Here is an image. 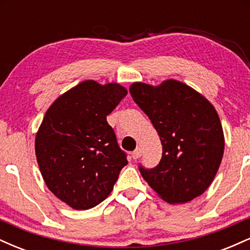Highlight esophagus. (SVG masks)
<instances>
[{
  "label": "esophagus",
  "mask_w": 250,
  "mask_h": 250,
  "mask_svg": "<svg viewBox=\"0 0 250 250\" xmlns=\"http://www.w3.org/2000/svg\"><path fill=\"white\" fill-rule=\"evenodd\" d=\"M141 155H142L141 148H136L133 153H131V157H133L134 160H136V159H139V157H141Z\"/></svg>",
  "instance_id": "1"
}]
</instances>
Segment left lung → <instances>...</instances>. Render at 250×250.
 I'll return each instance as SVG.
<instances>
[{"label": "left lung", "mask_w": 250, "mask_h": 250, "mask_svg": "<svg viewBox=\"0 0 250 250\" xmlns=\"http://www.w3.org/2000/svg\"><path fill=\"white\" fill-rule=\"evenodd\" d=\"M129 91L162 143V157L156 167L139 165L143 179L169 203L189 202L205 193L225 150L222 125L213 104L175 80L159 87L136 82Z\"/></svg>", "instance_id": "8db88e82"}]
</instances>
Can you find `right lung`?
I'll use <instances>...</instances> for the list:
<instances>
[{
    "label": "right lung",
    "instance_id": "add662e5",
    "mask_svg": "<svg viewBox=\"0 0 250 250\" xmlns=\"http://www.w3.org/2000/svg\"><path fill=\"white\" fill-rule=\"evenodd\" d=\"M127 95L117 83L88 80L56 100L35 140L36 159L49 190L77 210L101 203L113 190L127 154L107 115Z\"/></svg>",
    "mask_w": 250,
    "mask_h": 250
}]
</instances>
